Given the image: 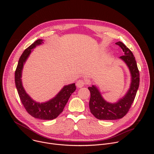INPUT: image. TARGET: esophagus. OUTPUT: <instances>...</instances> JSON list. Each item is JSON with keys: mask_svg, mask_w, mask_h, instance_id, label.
Wrapping results in <instances>:
<instances>
[{"mask_svg": "<svg viewBox=\"0 0 154 154\" xmlns=\"http://www.w3.org/2000/svg\"><path fill=\"white\" fill-rule=\"evenodd\" d=\"M85 85V82L82 79H79L76 82V86L77 88H82Z\"/></svg>", "mask_w": 154, "mask_h": 154, "instance_id": "obj_1", "label": "esophagus"}]
</instances>
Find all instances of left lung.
<instances>
[{
    "label": "left lung",
    "instance_id": "8db88e82",
    "mask_svg": "<svg viewBox=\"0 0 154 154\" xmlns=\"http://www.w3.org/2000/svg\"><path fill=\"white\" fill-rule=\"evenodd\" d=\"M116 45L124 52V55L119 58L129 68L131 76V84L126 94L115 103L105 101L94 85L88 87L91 93L89 103L90 112L95 118L100 120H115L123 118L128 113L134 101L139 87L140 73L133 53L121 41L116 42Z\"/></svg>",
    "mask_w": 154,
    "mask_h": 154
}]
</instances>
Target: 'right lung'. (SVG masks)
<instances>
[{"mask_svg":"<svg viewBox=\"0 0 154 154\" xmlns=\"http://www.w3.org/2000/svg\"><path fill=\"white\" fill-rule=\"evenodd\" d=\"M42 41V39L35 41L21 55L15 71V84L21 102L29 115L39 119L52 120L57 118L63 112L71 95L76 90V86L75 83L64 86L55 97L45 103L34 101L26 93L21 80L24 64L32 49L36 46L41 45L43 42Z\"/></svg>","mask_w":154,"mask_h":154,"instance_id":"add662e5","label":"right lung"}]
</instances>
